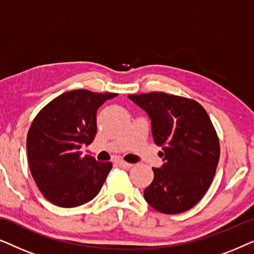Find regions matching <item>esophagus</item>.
Segmentation results:
<instances>
[{
	"label": "esophagus",
	"instance_id": "esophagus-1",
	"mask_svg": "<svg viewBox=\"0 0 254 254\" xmlns=\"http://www.w3.org/2000/svg\"><path fill=\"white\" fill-rule=\"evenodd\" d=\"M118 164H119L120 168H123V169H126V170L130 169L131 166H133V164H130V163H127V162H124V161H120L119 163H118Z\"/></svg>",
	"mask_w": 254,
	"mask_h": 254
}]
</instances>
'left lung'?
Listing matches in <instances>:
<instances>
[{
    "label": "left lung",
    "mask_w": 254,
    "mask_h": 254,
    "mask_svg": "<svg viewBox=\"0 0 254 254\" xmlns=\"http://www.w3.org/2000/svg\"><path fill=\"white\" fill-rule=\"evenodd\" d=\"M151 119L152 137L162 147V168L144 199L163 214H180L195 206L213 182L220 141L206 110L194 99L165 92L129 95Z\"/></svg>",
    "instance_id": "left-lung-1"
}]
</instances>
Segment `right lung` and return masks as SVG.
<instances>
[{
  "instance_id": "1",
  "label": "right lung",
  "mask_w": 254,
  "mask_h": 254,
  "mask_svg": "<svg viewBox=\"0 0 254 254\" xmlns=\"http://www.w3.org/2000/svg\"><path fill=\"white\" fill-rule=\"evenodd\" d=\"M117 93L72 90L58 96L34 118L26 137L31 175L38 189L55 206L72 208L99 193L111 162L82 156L97 133V110Z\"/></svg>"
}]
</instances>
